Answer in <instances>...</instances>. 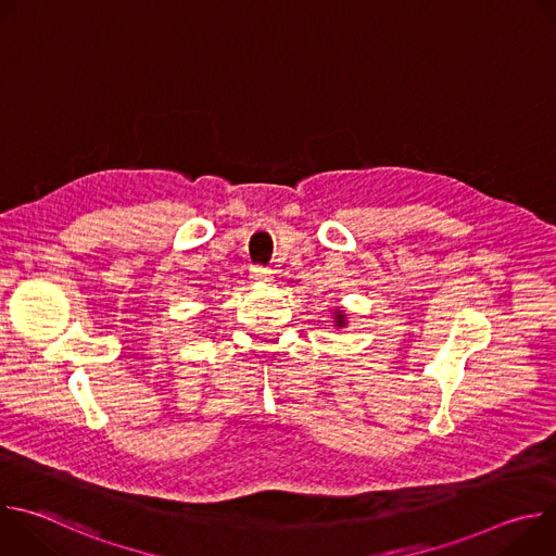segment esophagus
Returning a JSON list of instances; mask_svg holds the SVG:
<instances>
[{"mask_svg": "<svg viewBox=\"0 0 556 556\" xmlns=\"http://www.w3.org/2000/svg\"><path fill=\"white\" fill-rule=\"evenodd\" d=\"M251 279H253V281H260V283H262V281H270V279H273V270L262 268V266H260V268H253Z\"/></svg>", "mask_w": 556, "mask_h": 556, "instance_id": "34e87169", "label": "esophagus"}]
</instances>
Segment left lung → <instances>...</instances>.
<instances>
[{"label":"left lung","mask_w":556,"mask_h":556,"mask_svg":"<svg viewBox=\"0 0 556 556\" xmlns=\"http://www.w3.org/2000/svg\"><path fill=\"white\" fill-rule=\"evenodd\" d=\"M332 324H334V328H339V330H343V328H348V312L343 309V307H334L332 309Z\"/></svg>","instance_id":"obj_1"}]
</instances>
